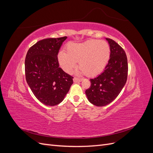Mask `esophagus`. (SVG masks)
Listing matches in <instances>:
<instances>
[{"mask_svg": "<svg viewBox=\"0 0 153 153\" xmlns=\"http://www.w3.org/2000/svg\"><path fill=\"white\" fill-rule=\"evenodd\" d=\"M82 80H83L82 78H76V77H75L73 78L74 82H80Z\"/></svg>", "mask_w": 153, "mask_h": 153, "instance_id": "esophagus-1", "label": "esophagus"}]
</instances>
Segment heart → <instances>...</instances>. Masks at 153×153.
Masks as SVG:
<instances>
[{
	"label": "heart",
	"instance_id": "b5f03b06",
	"mask_svg": "<svg viewBox=\"0 0 153 153\" xmlns=\"http://www.w3.org/2000/svg\"><path fill=\"white\" fill-rule=\"evenodd\" d=\"M66 53L60 51L57 60L60 66L71 73L76 66L88 76H95L102 73L109 62L110 47L103 40L91 39L82 43H70L66 47Z\"/></svg>",
	"mask_w": 153,
	"mask_h": 153
}]
</instances>
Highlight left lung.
<instances>
[{
    "mask_svg": "<svg viewBox=\"0 0 153 153\" xmlns=\"http://www.w3.org/2000/svg\"><path fill=\"white\" fill-rule=\"evenodd\" d=\"M106 39L110 47L109 62L102 73L90 79L91 86L85 91L88 100L98 106L107 105L116 98L128 76V60L124 50L113 39Z\"/></svg>",
    "mask_w": 153,
    "mask_h": 153,
    "instance_id": "left-lung-1",
    "label": "left lung"
}]
</instances>
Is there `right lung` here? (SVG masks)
Masks as SVG:
<instances>
[{
  "mask_svg": "<svg viewBox=\"0 0 153 153\" xmlns=\"http://www.w3.org/2000/svg\"><path fill=\"white\" fill-rule=\"evenodd\" d=\"M66 38L39 41L26 55V81L36 98L47 106L62 102L73 83V77L59 68L57 60L59 49Z\"/></svg>",
  "mask_w": 153,
  "mask_h": 153,
  "instance_id": "add662e5",
  "label": "right lung"
}]
</instances>
